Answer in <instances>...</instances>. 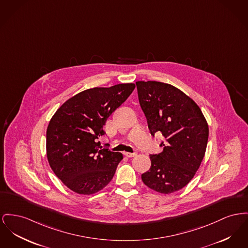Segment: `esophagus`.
<instances>
[{
    "mask_svg": "<svg viewBox=\"0 0 248 248\" xmlns=\"http://www.w3.org/2000/svg\"><path fill=\"white\" fill-rule=\"evenodd\" d=\"M124 155L127 157H134L135 155H137V153H128V152H125L124 153Z\"/></svg>",
    "mask_w": 248,
    "mask_h": 248,
    "instance_id": "34e87169",
    "label": "esophagus"
}]
</instances>
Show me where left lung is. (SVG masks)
Segmentation results:
<instances>
[{
  "mask_svg": "<svg viewBox=\"0 0 248 248\" xmlns=\"http://www.w3.org/2000/svg\"><path fill=\"white\" fill-rule=\"evenodd\" d=\"M140 105L151 135L161 134L163 151L151 155L141 175L149 188L170 194L185 187L203 159L209 127L199 106L178 88L158 81H137Z\"/></svg>",
  "mask_w": 248,
  "mask_h": 248,
  "instance_id": "1",
  "label": "left lung"
}]
</instances>
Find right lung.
<instances>
[{
    "instance_id": "obj_1",
    "label": "right lung",
    "mask_w": 248,
    "mask_h": 248,
    "mask_svg": "<svg viewBox=\"0 0 248 248\" xmlns=\"http://www.w3.org/2000/svg\"><path fill=\"white\" fill-rule=\"evenodd\" d=\"M134 83L85 90L63 103L46 129V156L59 179L74 192L91 195L113 178L121 153L101 146L104 125L135 89Z\"/></svg>"
}]
</instances>
